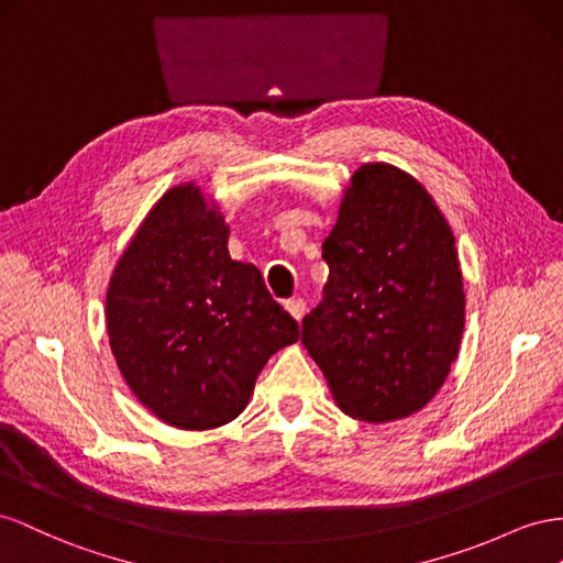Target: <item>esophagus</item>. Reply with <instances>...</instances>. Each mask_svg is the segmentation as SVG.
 I'll list each match as a JSON object with an SVG mask.
<instances>
[{
	"instance_id": "esophagus-1",
	"label": "esophagus",
	"mask_w": 563,
	"mask_h": 563,
	"mask_svg": "<svg viewBox=\"0 0 563 563\" xmlns=\"http://www.w3.org/2000/svg\"><path fill=\"white\" fill-rule=\"evenodd\" d=\"M285 309L292 313V318L301 320L303 313H307V301L299 299V297H297V299H287V301H285Z\"/></svg>"
}]
</instances>
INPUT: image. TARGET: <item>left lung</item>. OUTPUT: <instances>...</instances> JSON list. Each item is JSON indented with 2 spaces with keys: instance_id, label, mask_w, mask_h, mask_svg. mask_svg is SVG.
Returning <instances> with one entry per match:
<instances>
[{
  "instance_id": "obj_1",
  "label": "left lung",
  "mask_w": 563,
  "mask_h": 563,
  "mask_svg": "<svg viewBox=\"0 0 563 563\" xmlns=\"http://www.w3.org/2000/svg\"><path fill=\"white\" fill-rule=\"evenodd\" d=\"M323 301L301 342L346 415L391 422L422 410L451 373L464 330L455 238L424 186L363 165L323 243Z\"/></svg>"
}]
</instances>
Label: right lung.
I'll use <instances>...</instances> for the list:
<instances>
[{
    "instance_id": "right-lung-1",
    "label": "right lung",
    "mask_w": 563,
    "mask_h": 563,
    "mask_svg": "<svg viewBox=\"0 0 563 563\" xmlns=\"http://www.w3.org/2000/svg\"><path fill=\"white\" fill-rule=\"evenodd\" d=\"M229 227L196 184L169 188L112 271L106 325L134 396L179 429L245 410L256 375L299 340L260 268L231 260Z\"/></svg>"
}]
</instances>
